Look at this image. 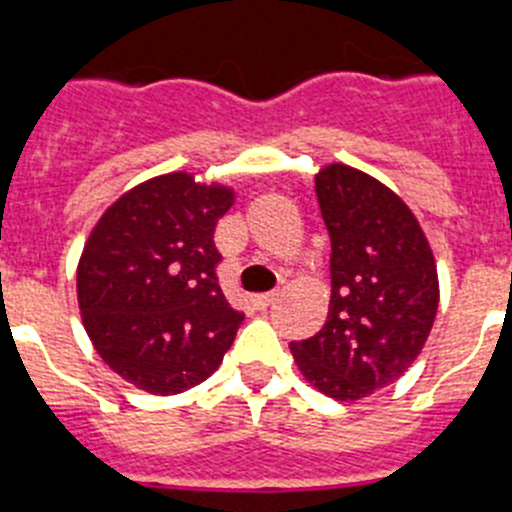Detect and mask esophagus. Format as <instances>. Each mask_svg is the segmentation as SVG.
<instances>
[{
  "label": "esophagus",
  "mask_w": 512,
  "mask_h": 512,
  "mask_svg": "<svg viewBox=\"0 0 512 512\" xmlns=\"http://www.w3.org/2000/svg\"><path fill=\"white\" fill-rule=\"evenodd\" d=\"M278 298H280V293H260V296H252L250 303L255 308H267V306H273Z\"/></svg>",
  "instance_id": "esophagus-1"
}]
</instances>
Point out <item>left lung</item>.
Segmentation results:
<instances>
[{"instance_id":"8db88e82","label":"left lung","mask_w":512,"mask_h":512,"mask_svg":"<svg viewBox=\"0 0 512 512\" xmlns=\"http://www.w3.org/2000/svg\"><path fill=\"white\" fill-rule=\"evenodd\" d=\"M316 199L331 239L329 316L290 352L313 388L359 400L421 354L439 308L434 252L400 196L362 170L326 165Z\"/></svg>"}]
</instances>
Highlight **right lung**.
I'll return each mask as SVG.
<instances>
[{
	"mask_svg": "<svg viewBox=\"0 0 512 512\" xmlns=\"http://www.w3.org/2000/svg\"><path fill=\"white\" fill-rule=\"evenodd\" d=\"M232 204V188L168 173L114 201L86 239L76 273L86 334L145 393L204 382L245 319L216 278L214 229Z\"/></svg>",
	"mask_w": 512,
	"mask_h": 512,
	"instance_id": "add662e5",
	"label": "right lung"
}]
</instances>
